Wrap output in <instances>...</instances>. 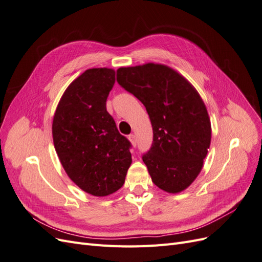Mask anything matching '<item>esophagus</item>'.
Wrapping results in <instances>:
<instances>
[{"mask_svg": "<svg viewBox=\"0 0 262 262\" xmlns=\"http://www.w3.org/2000/svg\"><path fill=\"white\" fill-rule=\"evenodd\" d=\"M129 140H130V142H131L133 146H137V138H136V136H134V134H130Z\"/></svg>", "mask_w": 262, "mask_h": 262, "instance_id": "esophagus-1", "label": "esophagus"}]
</instances>
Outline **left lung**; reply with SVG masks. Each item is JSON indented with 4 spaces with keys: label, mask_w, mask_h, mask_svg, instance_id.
Listing matches in <instances>:
<instances>
[{
    "label": "left lung",
    "mask_w": 262,
    "mask_h": 262,
    "mask_svg": "<svg viewBox=\"0 0 262 262\" xmlns=\"http://www.w3.org/2000/svg\"><path fill=\"white\" fill-rule=\"evenodd\" d=\"M117 82L146 108L153 143L142 160L152 181L177 193L202 169L211 143V122L199 93L175 70L163 64L117 70Z\"/></svg>",
    "instance_id": "obj_1"
}]
</instances>
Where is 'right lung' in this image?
<instances>
[{"label": "right lung", "instance_id": "right-lung-1", "mask_svg": "<svg viewBox=\"0 0 262 262\" xmlns=\"http://www.w3.org/2000/svg\"><path fill=\"white\" fill-rule=\"evenodd\" d=\"M115 74L107 68L86 70L63 94L52 123L54 147L68 176L96 196L120 189L132 162L130 141L106 108Z\"/></svg>", "mask_w": 262, "mask_h": 262}]
</instances>
